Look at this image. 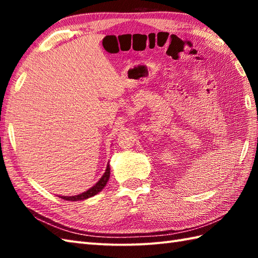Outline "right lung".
I'll use <instances>...</instances> for the list:
<instances>
[{
  "mask_svg": "<svg viewBox=\"0 0 258 258\" xmlns=\"http://www.w3.org/2000/svg\"><path fill=\"white\" fill-rule=\"evenodd\" d=\"M111 172V169H109V165L107 164V166H106V171H105V173H104V175L103 176L101 177V179L98 180V182L93 186V187H91L89 190H86V191H84V193H82V194H80V195H76V196H61L63 200H67V201H82V200H86V199H89V197H92V196H94V195H96L98 191H101L104 187H105V185H106V183H107V180H108V178H109V173Z\"/></svg>",
  "mask_w": 258,
  "mask_h": 258,
  "instance_id": "obj_1",
  "label": "right lung"
}]
</instances>
